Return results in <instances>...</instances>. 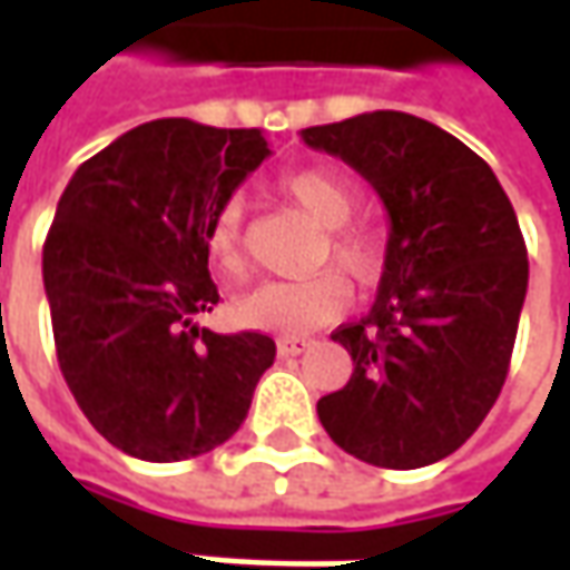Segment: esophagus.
<instances>
[{"label": "esophagus", "instance_id": "obj_1", "mask_svg": "<svg viewBox=\"0 0 570 570\" xmlns=\"http://www.w3.org/2000/svg\"><path fill=\"white\" fill-rule=\"evenodd\" d=\"M311 345H314V340H307V336H285V340H278V355H282V358L304 355Z\"/></svg>", "mask_w": 570, "mask_h": 570}]
</instances>
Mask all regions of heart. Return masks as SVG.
I'll use <instances>...</instances> for the list:
<instances>
[{"mask_svg":"<svg viewBox=\"0 0 570 570\" xmlns=\"http://www.w3.org/2000/svg\"><path fill=\"white\" fill-rule=\"evenodd\" d=\"M278 193L301 206L320 228H330L320 259L355 282H374L386 263V230L377 222H352L358 208V187L336 167H297L278 177ZM212 269L240 282L247 275V244H244V203L225 199L212 208L203 228ZM352 304V288L338 273H317L288 282H263L234 301L230 314L240 326L278 336H307L320 326L340 320Z\"/></svg>","mask_w":570,"mask_h":570,"instance_id":"b5f03b06","label":"heart"}]
</instances>
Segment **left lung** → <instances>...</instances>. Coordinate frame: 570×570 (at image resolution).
Wrapping results in <instances>:
<instances>
[{
    "label": "left lung",
    "instance_id": "1",
    "mask_svg": "<svg viewBox=\"0 0 570 570\" xmlns=\"http://www.w3.org/2000/svg\"><path fill=\"white\" fill-rule=\"evenodd\" d=\"M301 136L355 167L390 215L374 307L333 333L355 371L320 400V422L371 466L438 463L482 425L511 367L530 278L514 206L472 148L412 114Z\"/></svg>",
    "mask_w": 570,
    "mask_h": 570
}]
</instances>
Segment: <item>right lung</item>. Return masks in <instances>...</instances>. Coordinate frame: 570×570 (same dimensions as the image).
I'll use <instances>...</instances> for the list:
<instances>
[{"label":"right lung","instance_id":"right-lung-1","mask_svg":"<svg viewBox=\"0 0 570 570\" xmlns=\"http://www.w3.org/2000/svg\"><path fill=\"white\" fill-rule=\"evenodd\" d=\"M269 158L259 129L151 120L88 158L43 244L59 371L78 409L136 460L225 444L275 362L263 333H212L218 304L203 228Z\"/></svg>","mask_w":570,"mask_h":570}]
</instances>
